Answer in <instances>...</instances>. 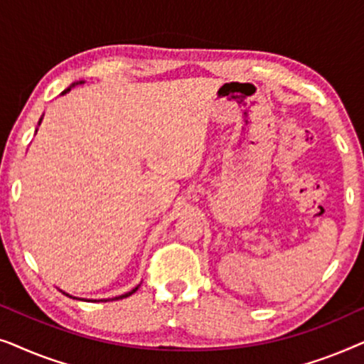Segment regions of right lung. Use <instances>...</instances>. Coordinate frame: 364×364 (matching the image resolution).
<instances>
[{"label":"right lung","instance_id":"add662e5","mask_svg":"<svg viewBox=\"0 0 364 364\" xmlns=\"http://www.w3.org/2000/svg\"><path fill=\"white\" fill-rule=\"evenodd\" d=\"M77 84H84V81H77V82H73L71 84V86H69L68 89H64V91L61 92V96H64V94H68L69 91H71V89L74 87V86H77ZM41 121H43V117L41 119H39V122L38 124H41ZM36 131H38V129H36ZM139 287H141V285H137L136 288H132V290L131 291H127V293H124V295H119V296H114V298H106V300H87V301H109V300H122V298H127V296H131L132 295V293H136L137 291V288ZM63 291V290H61ZM64 293V295H66V296H69V298H76V300H81V298H77V296H73V295H69V293H66V291H63ZM82 300H84V298H82Z\"/></svg>","mask_w":364,"mask_h":364}]
</instances>
